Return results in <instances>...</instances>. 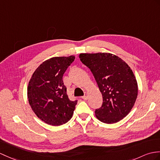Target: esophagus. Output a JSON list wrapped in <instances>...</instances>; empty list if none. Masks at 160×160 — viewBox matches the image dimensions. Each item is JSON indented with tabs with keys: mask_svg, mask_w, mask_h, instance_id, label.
Returning a JSON list of instances; mask_svg holds the SVG:
<instances>
[{
	"mask_svg": "<svg viewBox=\"0 0 160 160\" xmlns=\"http://www.w3.org/2000/svg\"><path fill=\"white\" fill-rule=\"evenodd\" d=\"M82 98L84 100H87V99H88V94H87V92H84V95L82 96Z\"/></svg>",
	"mask_w": 160,
	"mask_h": 160,
	"instance_id": "34e87169",
	"label": "esophagus"
}]
</instances>
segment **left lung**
<instances>
[{
  "label": "left lung",
  "instance_id": "1",
  "mask_svg": "<svg viewBox=\"0 0 160 160\" xmlns=\"http://www.w3.org/2000/svg\"><path fill=\"white\" fill-rule=\"evenodd\" d=\"M79 58L93 74L102 94V106L95 110V117L108 124L122 120L138 96V83L130 67L118 56L107 52L81 53Z\"/></svg>",
  "mask_w": 160,
  "mask_h": 160
}]
</instances>
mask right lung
Instances as JSON below:
<instances>
[{
  "instance_id": "right-lung-1",
  "label": "right lung",
  "mask_w": 160,
  "mask_h": 160,
  "mask_svg": "<svg viewBox=\"0 0 160 160\" xmlns=\"http://www.w3.org/2000/svg\"><path fill=\"white\" fill-rule=\"evenodd\" d=\"M74 59L73 55L48 59L35 69L29 80V104L37 117L48 125H61L73 116L77 101L69 99L62 76Z\"/></svg>"
}]
</instances>
